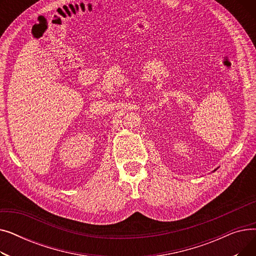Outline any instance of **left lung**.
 Here are the masks:
<instances>
[{
	"label": "left lung",
	"mask_w": 256,
	"mask_h": 256,
	"mask_svg": "<svg viewBox=\"0 0 256 256\" xmlns=\"http://www.w3.org/2000/svg\"><path fill=\"white\" fill-rule=\"evenodd\" d=\"M214 170H217V169H214Z\"/></svg>",
	"instance_id": "1"
}]
</instances>
